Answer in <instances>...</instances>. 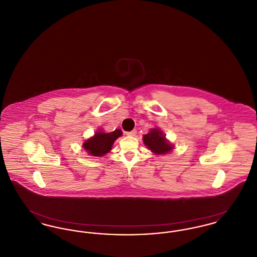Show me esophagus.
<instances>
[{
	"mask_svg": "<svg viewBox=\"0 0 257 257\" xmlns=\"http://www.w3.org/2000/svg\"><path fill=\"white\" fill-rule=\"evenodd\" d=\"M126 135L129 136V137H135L137 135V131L133 130V131H130V132H126Z\"/></svg>",
	"mask_w": 257,
	"mask_h": 257,
	"instance_id": "esophagus-1",
	"label": "esophagus"
}]
</instances>
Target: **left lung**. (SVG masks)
I'll list each match as a JSON object with an SVG mask.
<instances>
[{"instance_id": "8db88e82", "label": "left lung", "mask_w": 257, "mask_h": 257, "mask_svg": "<svg viewBox=\"0 0 257 257\" xmlns=\"http://www.w3.org/2000/svg\"><path fill=\"white\" fill-rule=\"evenodd\" d=\"M143 141L148 150L155 155L169 154L174 148V145L166 138V135L159 128H152L147 134L144 135Z\"/></svg>"}]
</instances>
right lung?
I'll return each instance as SVG.
<instances>
[{"mask_svg":"<svg viewBox=\"0 0 257 257\" xmlns=\"http://www.w3.org/2000/svg\"><path fill=\"white\" fill-rule=\"evenodd\" d=\"M122 136L120 129H116L110 133H106L102 129H98L94 135L83 144V148L86 153L93 157H102L109 153L114 142Z\"/></svg>","mask_w":257,"mask_h":257,"instance_id":"add662e5","label":"right lung"}]
</instances>
